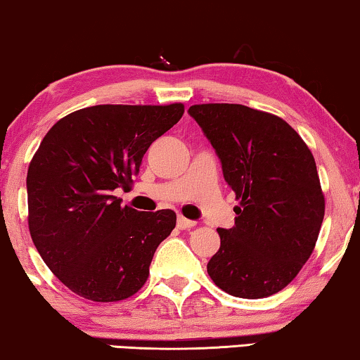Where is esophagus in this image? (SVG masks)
<instances>
[{
	"instance_id": "esophagus-1",
	"label": "esophagus",
	"mask_w": 360,
	"mask_h": 360,
	"mask_svg": "<svg viewBox=\"0 0 360 360\" xmlns=\"http://www.w3.org/2000/svg\"><path fill=\"white\" fill-rule=\"evenodd\" d=\"M176 224H178V229L179 230H187V229H192V226L195 225V221L194 220H189V219H184V217H178V221H176Z\"/></svg>"
}]
</instances>
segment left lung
Masks as SVG:
<instances>
[{
  "instance_id": "1",
  "label": "left lung",
  "mask_w": 360,
  "mask_h": 360,
  "mask_svg": "<svg viewBox=\"0 0 360 360\" xmlns=\"http://www.w3.org/2000/svg\"><path fill=\"white\" fill-rule=\"evenodd\" d=\"M199 124L235 191V226L219 229L207 272L221 290L262 298L282 290L310 257L325 217L315 158L277 115L241 104H197Z\"/></svg>"
}]
</instances>
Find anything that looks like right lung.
I'll return each instance as SVG.
<instances>
[{
  "label": "right lung",
  "mask_w": 360,
  "mask_h": 360,
  "mask_svg": "<svg viewBox=\"0 0 360 360\" xmlns=\"http://www.w3.org/2000/svg\"><path fill=\"white\" fill-rule=\"evenodd\" d=\"M182 114V104L91 105L44 136L27 171L30 236L49 269L79 297L117 302L146 282L176 214L122 207L114 191L127 189L150 145Z\"/></svg>",
  "instance_id": "obj_1"
}]
</instances>
